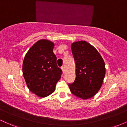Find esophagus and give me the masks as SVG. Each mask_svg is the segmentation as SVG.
I'll return each mask as SVG.
<instances>
[{
    "instance_id": "1",
    "label": "esophagus",
    "mask_w": 127,
    "mask_h": 127,
    "mask_svg": "<svg viewBox=\"0 0 127 127\" xmlns=\"http://www.w3.org/2000/svg\"><path fill=\"white\" fill-rule=\"evenodd\" d=\"M61 69H62L63 72H64V66H62V67H61Z\"/></svg>"
}]
</instances>
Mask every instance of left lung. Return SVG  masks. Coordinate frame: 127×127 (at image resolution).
<instances>
[{"label": "left lung", "instance_id": "left-lung-1", "mask_svg": "<svg viewBox=\"0 0 127 127\" xmlns=\"http://www.w3.org/2000/svg\"><path fill=\"white\" fill-rule=\"evenodd\" d=\"M72 55L76 64V78L69 87L72 94L83 99L99 91L105 74V63L94 47L85 41L72 43Z\"/></svg>", "mask_w": 127, "mask_h": 127}]
</instances>
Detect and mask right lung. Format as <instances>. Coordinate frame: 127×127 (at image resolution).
Listing matches in <instances>:
<instances>
[{"instance_id": "add662e5", "label": "right lung", "mask_w": 127, "mask_h": 127, "mask_svg": "<svg viewBox=\"0 0 127 127\" xmlns=\"http://www.w3.org/2000/svg\"><path fill=\"white\" fill-rule=\"evenodd\" d=\"M54 44L48 40L36 42L26 53L23 63V74L28 87L40 97L55 91L62 70L57 64L53 52Z\"/></svg>"}]
</instances>
